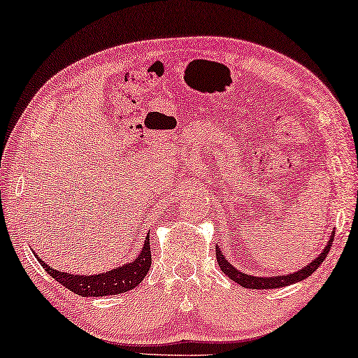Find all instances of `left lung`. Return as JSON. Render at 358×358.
Segmentation results:
<instances>
[{
	"label": "left lung",
	"mask_w": 358,
	"mask_h": 358,
	"mask_svg": "<svg viewBox=\"0 0 358 358\" xmlns=\"http://www.w3.org/2000/svg\"><path fill=\"white\" fill-rule=\"evenodd\" d=\"M333 238H335V231H331V236L328 239L327 244H325V249L320 252V254L315 257V259L308 263L306 266L298 269L295 273H290V274H284V276H271V278H263V276H252V274H245L243 271H239V269L234 268L230 262L225 259V255L222 254V250L215 245V255H217V263L222 269V273H225L228 278L234 282L243 285L244 289H260V290H269V289H279V287H285V285H292L295 282H300V280L306 279L311 276V274L317 269L322 262L325 260V257L328 255V252H330V248L333 244Z\"/></svg>",
	"instance_id": "1"
}]
</instances>
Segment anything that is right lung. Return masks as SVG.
Wrapping results in <instances>:
<instances>
[{"label":"right lung","mask_w":358,"mask_h":358,"mask_svg":"<svg viewBox=\"0 0 358 358\" xmlns=\"http://www.w3.org/2000/svg\"><path fill=\"white\" fill-rule=\"evenodd\" d=\"M41 266L45 268V271L54 278L57 282H60L68 290L74 292L76 295L80 296H108V295H119L125 294L128 290H133L138 287L148 274L152 265L150 259V243L149 236L145 238L143 249L134 257L131 262L124 263L110 271L99 273V274H71L60 269L50 268L44 260L34 254Z\"/></svg>","instance_id":"right-lung-1"}]
</instances>
